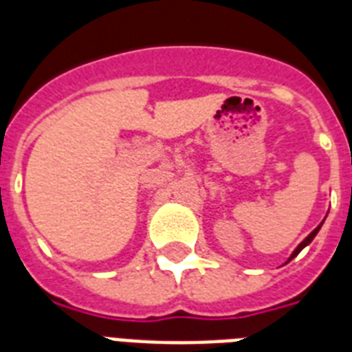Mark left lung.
<instances>
[{"label": "left lung", "instance_id": "left-lung-1", "mask_svg": "<svg viewBox=\"0 0 352 352\" xmlns=\"http://www.w3.org/2000/svg\"><path fill=\"white\" fill-rule=\"evenodd\" d=\"M322 225H323V223H322ZM322 225L318 226V228H314V230H312V232H311V234L307 235L305 239L301 241V243H300V246H298V248H296V250H294V252H292V256H290V259H289V261H292V259H294V257H296V256H298V254H300V252H301V250H303V248H305V246H307V245H309V243H311V241H312V239H314V237H316V234H318V232H320V228H322Z\"/></svg>", "mask_w": 352, "mask_h": 352}]
</instances>
